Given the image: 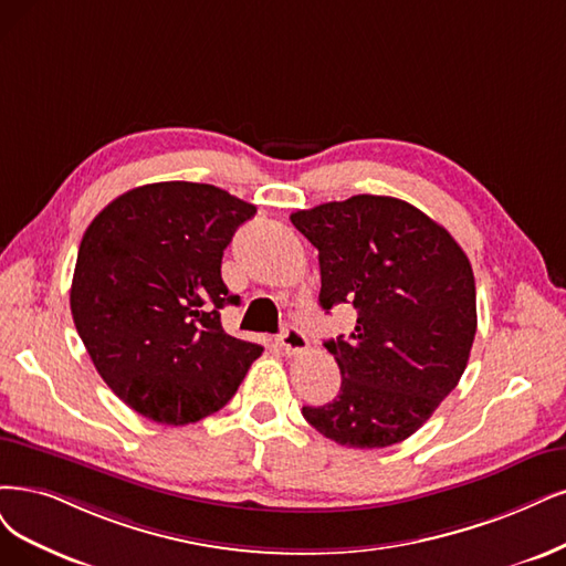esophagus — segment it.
Masks as SVG:
<instances>
[{
	"mask_svg": "<svg viewBox=\"0 0 566 566\" xmlns=\"http://www.w3.org/2000/svg\"><path fill=\"white\" fill-rule=\"evenodd\" d=\"M280 347L289 354V357H296L307 349V336L298 326H286L280 336Z\"/></svg>",
	"mask_w": 566,
	"mask_h": 566,
	"instance_id": "esophagus-1",
	"label": "esophagus"
}]
</instances>
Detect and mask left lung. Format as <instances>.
Wrapping results in <instances>:
<instances>
[{"label": "left lung", "mask_w": 566, "mask_h": 566, "mask_svg": "<svg viewBox=\"0 0 566 566\" xmlns=\"http://www.w3.org/2000/svg\"><path fill=\"white\" fill-rule=\"evenodd\" d=\"M291 223L319 251V305L359 312L347 340L324 343L340 394L303 417L345 448L406 441L469 364L478 317L467 254L443 226L387 196L298 209Z\"/></svg>", "instance_id": "left-lung-1"}]
</instances>
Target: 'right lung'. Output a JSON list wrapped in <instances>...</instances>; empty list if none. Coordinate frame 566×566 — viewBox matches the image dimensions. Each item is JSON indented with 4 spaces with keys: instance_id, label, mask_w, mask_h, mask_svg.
I'll return each instance as SVG.
<instances>
[{
    "instance_id": "right-lung-1",
    "label": "right lung",
    "mask_w": 566,
    "mask_h": 566,
    "mask_svg": "<svg viewBox=\"0 0 566 566\" xmlns=\"http://www.w3.org/2000/svg\"><path fill=\"white\" fill-rule=\"evenodd\" d=\"M256 207L212 184L160 181L118 196L83 233L72 317L102 380L146 420L184 427L221 410L263 347L228 336L238 296L221 256Z\"/></svg>"
}]
</instances>
